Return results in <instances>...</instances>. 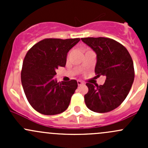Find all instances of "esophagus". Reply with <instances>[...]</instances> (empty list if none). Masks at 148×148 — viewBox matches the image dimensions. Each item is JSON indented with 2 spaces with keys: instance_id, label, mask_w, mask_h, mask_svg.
Masks as SVG:
<instances>
[{
  "instance_id": "1",
  "label": "esophagus",
  "mask_w": 148,
  "mask_h": 148,
  "mask_svg": "<svg viewBox=\"0 0 148 148\" xmlns=\"http://www.w3.org/2000/svg\"><path fill=\"white\" fill-rule=\"evenodd\" d=\"M77 84H78V85L79 86H80V85H82V84H83V82L82 81H79V80H78V81H77Z\"/></svg>"
}]
</instances>
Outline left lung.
Listing matches in <instances>:
<instances>
[{"mask_svg":"<svg viewBox=\"0 0 148 148\" xmlns=\"http://www.w3.org/2000/svg\"><path fill=\"white\" fill-rule=\"evenodd\" d=\"M81 39L97 54V77H106L103 85L86 84L89 91L84 95L85 104L95 112H108L119 107L129 94L135 77L133 62L126 48L114 40L104 37Z\"/></svg>","mask_w":148,"mask_h":148,"instance_id":"1","label":"left lung"}]
</instances>
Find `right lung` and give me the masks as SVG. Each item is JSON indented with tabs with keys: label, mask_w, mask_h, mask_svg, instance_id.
I'll list each match as a JSON object with an SVG mask.
<instances>
[{
	"label": "right lung",
	"mask_w": 148,
	"mask_h": 148,
	"mask_svg": "<svg viewBox=\"0 0 148 148\" xmlns=\"http://www.w3.org/2000/svg\"><path fill=\"white\" fill-rule=\"evenodd\" d=\"M80 38H46L26 53L23 62L21 83L33 108L46 115L64 112L78 84L76 80L58 83L53 78L59 67H64L67 53Z\"/></svg>",
	"instance_id": "1"
}]
</instances>
